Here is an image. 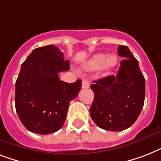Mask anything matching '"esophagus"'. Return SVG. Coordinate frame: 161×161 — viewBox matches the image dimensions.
<instances>
[{"label": "esophagus", "mask_w": 161, "mask_h": 161, "mask_svg": "<svg viewBox=\"0 0 161 161\" xmlns=\"http://www.w3.org/2000/svg\"><path fill=\"white\" fill-rule=\"evenodd\" d=\"M89 87H90V83H89V82H88V80H83V82H82V88L87 89V88H88Z\"/></svg>", "instance_id": "1"}]
</instances>
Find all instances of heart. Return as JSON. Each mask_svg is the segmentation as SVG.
<instances>
[{"label":"heart","instance_id":"1","mask_svg":"<svg viewBox=\"0 0 161 161\" xmlns=\"http://www.w3.org/2000/svg\"><path fill=\"white\" fill-rule=\"evenodd\" d=\"M118 58L114 55L107 56L106 54L99 53L94 55L83 65V68L87 72L98 70L102 67V70L104 73L114 69L117 65Z\"/></svg>","mask_w":161,"mask_h":161}]
</instances>
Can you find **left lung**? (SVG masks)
Segmentation results:
<instances>
[{
	"mask_svg": "<svg viewBox=\"0 0 161 161\" xmlns=\"http://www.w3.org/2000/svg\"><path fill=\"white\" fill-rule=\"evenodd\" d=\"M118 54L125 59L120 62L117 75L93 81L91 85L94 93L91 118L98 127L110 131L130 128L145 102V79L139 62L126 46H119Z\"/></svg>",
	"mask_w": 161,
	"mask_h": 161,
	"instance_id": "left-lung-1",
	"label": "left lung"
}]
</instances>
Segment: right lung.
<instances>
[{"label":"right lung","mask_w":161,"mask_h":161,"mask_svg":"<svg viewBox=\"0 0 161 161\" xmlns=\"http://www.w3.org/2000/svg\"><path fill=\"white\" fill-rule=\"evenodd\" d=\"M69 70V61L53 45L34 49L21 64L16 82L15 105L26 130L48 135L62 128L71 100L78 96L82 82L60 81L58 73Z\"/></svg>","instance_id":"1"}]
</instances>
